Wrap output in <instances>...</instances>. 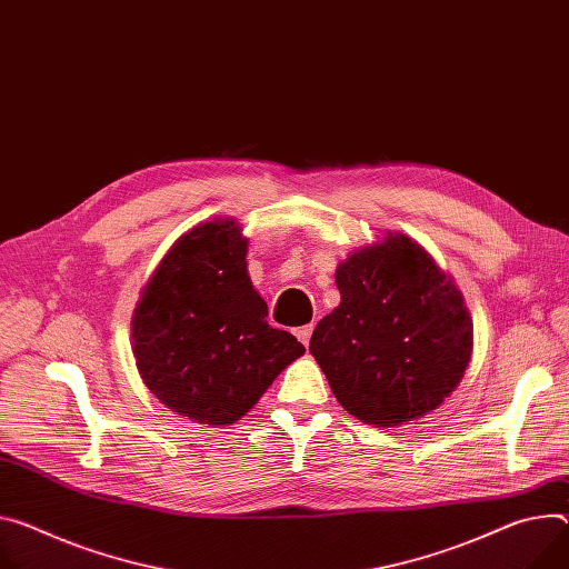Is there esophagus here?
Listing matches in <instances>:
<instances>
[{
  "instance_id": "34e87169",
  "label": "esophagus",
  "mask_w": 569,
  "mask_h": 569,
  "mask_svg": "<svg viewBox=\"0 0 569 569\" xmlns=\"http://www.w3.org/2000/svg\"><path fill=\"white\" fill-rule=\"evenodd\" d=\"M295 336H297V340H299L303 347H308V342H311V336H313V325L299 327V329L295 331Z\"/></svg>"
}]
</instances>
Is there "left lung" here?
I'll use <instances>...</instances> for the list:
<instances>
[{
	"label": "left lung",
	"mask_w": 569,
	"mask_h": 569,
	"mask_svg": "<svg viewBox=\"0 0 569 569\" xmlns=\"http://www.w3.org/2000/svg\"><path fill=\"white\" fill-rule=\"evenodd\" d=\"M340 306L311 353L353 418L399 427L436 410L472 356V320L453 281L408 236L351 251L336 270Z\"/></svg>",
	"instance_id": "8db88e82"
}]
</instances>
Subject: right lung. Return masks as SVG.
Segmentation results:
<instances>
[{
  "label": "right lung",
  "instance_id": "right-lung-1",
  "mask_svg": "<svg viewBox=\"0 0 569 569\" xmlns=\"http://www.w3.org/2000/svg\"><path fill=\"white\" fill-rule=\"evenodd\" d=\"M233 220L203 222L166 253L136 306L131 338L144 386L201 425H233L306 349L268 325Z\"/></svg>",
  "mask_w": 569,
  "mask_h": 569
}]
</instances>
